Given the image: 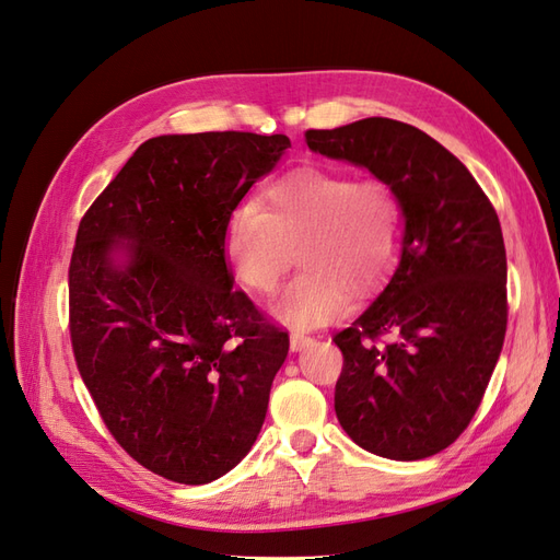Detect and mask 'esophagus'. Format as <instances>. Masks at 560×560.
<instances>
[{"label": "esophagus", "mask_w": 560, "mask_h": 560, "mask_svg": "<svg viewBox=\"0 0 560 560\" xmlns=\"http://www.w3.org/2000/svg\"><path fill=\"white\" fill-rule=\"evenodd\" d=\"M316 345V339L313 337H308V335H292L290 337V347H292V351H302V349H308V347H313Z\"/></svg>", "instance_id": "34e87169"}]
</instances>
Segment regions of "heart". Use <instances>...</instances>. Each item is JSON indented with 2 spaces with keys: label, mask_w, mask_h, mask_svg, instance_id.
Returning a JSON list of instances; mask_svg holds the SVG:
<instances>
[{
  "label": "heart",
  "mask_w": 560,
  "mask_h": 560,
  "mask_svg": "<svg viewBox=\"0 0 560 560\" xmlns=\"http://www.w3.org/2000/svg\"><path fill=\"white\" fill-rule=\"evenodd\" d=\"M266 209L244 201L228 218L223 249L235 280L256 294L278 288L290 252L302 272L272 302V318L316 330L385 282L401 252V203L383 180L302 168L272 183Z\"/></svg>",
  "instance_id": "b5f03b06"
}]
</instances>
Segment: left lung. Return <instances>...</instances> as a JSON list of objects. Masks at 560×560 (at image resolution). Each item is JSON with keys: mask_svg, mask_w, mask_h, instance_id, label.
Returning a JSON list of instances; mask_svg holds the SVG:
<instances>
[{"mask_svg": "<svg viewBox=\"0 0 560 560\" xmlns=\"http://www.w3.org/2000/svg\"><path fill=\"white\" fill-rule=\"evenodd\" d=\"M311 152L368 168L401 203V252L385 290L335 335L345 357L339 425L392 460L440 454L468 428L506 337V249L470 171L392 118L308 130ZM392 334L393 342L376 339Z\"/></svg>", "mask_w": 560, "mask_h": 560, "instance_id": "obj_1", "label": "left lung"}]
</instances>
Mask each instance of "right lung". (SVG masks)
I'll return each mask as SVG.
<instances>
[{"mask_svg":"<svg viewBox=\"0 0 560 560\" xmlns=\"http://www.w3.org/2000/svg\"><path fill=\"white\" fill-rule=\"evenodd\" d=\"M290 147L288 135H159L80 221L78 371L116 442L166 480H218L261 432L290 337L233 288L223 237Z\"/></svg>","mask_w":560,"mask_h":560,"instance_id":"add662e5","label":"right lung"}]
</instances>
